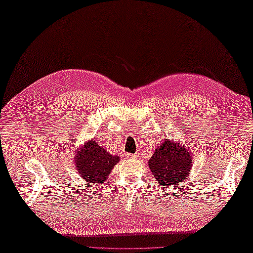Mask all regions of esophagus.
I'll list each match as a JSON object with an SVG mask.
<instances>
[{
    "label": "esophagus",
    "mask_w": 253,
    "mask_h": 253,
    "mask_svg": "<svg viewBox=\"0 0 253 253\" xmlns=\"http://www.w3.org/2000/svg\"><path fill=\"white\" fill-rule=\"evenodd\" d=\"M126 159H136V158H138V153H134V155H132V153H126Z\"/></svg>",
    "instance_id": "34e87169"
}]
</instances>
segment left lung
Wrapping results in <instances>:
<instances>
[{"label": "left lung", "mask_w": 253, "mask_h": 253, "mask_svg": "<svg viewBox=\"0 0 253 253\" xmlns=\"http://www.w3.org/2000/svg\"><path fill=\"white\" fill-rule=\"evenodd\" d=\"M153 177L163 187L181 186L192 169V155L176 140L166 139L153 152L148 161Z\"/></svg>", "instance_id": "left-lung-1"}]
</instances>
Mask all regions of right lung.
Segmentation results:
<instances>
[{
  "label": "right lung",
  "instance_id": "right-lung-1",
  "mask_svg": "<svg viewBox=\"0 0 253 253\" xmlns=\"http://www.w3.org/2000/svg\"><path fill=\"white\" fill-rule=\"evenodd\" d=\"M118 156H113L103 147L88 140L75 155V165L80 177L91 184L106 181L114 166L119 162Z\"/></svg>",
  "mask_w": 253,
  "mask_h": 253
}]
</instances>
